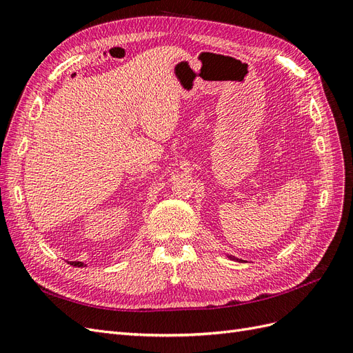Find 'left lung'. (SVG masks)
<instances>
[{
	"label": "left lung",
	"mask_w": 353,
	"mask_h": 353,
	"mask_svg": "<svg viewBox=\"0 0 353 353\" xmlns=\"http://www.w3.org/2000/svg\"><path fill=\"white\" fill-rule=\"evenodd\" d=\"M230 258H231V259H236V261H239L237 258H234V256H230Z\"/></svg>",
	"instance_id": "8db88e82"
}]
</instances>
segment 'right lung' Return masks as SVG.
Masks as SVG:
<instances>
[{
  "label": "right lung",
  "instance_id": "obj_1",
  "mask_svg": "<svg viewBox=\"0 0 353 353\" xmlns=\"http://www.w3.org/2000/svg\"><path fill=\"white\" fill-rule=\"evenodd\" d=\"M70 265H73V266H83L82 262H70Z\"/></svg>",
  "mask_w": 353,
  "mask_h": 353
}]
</instances>
